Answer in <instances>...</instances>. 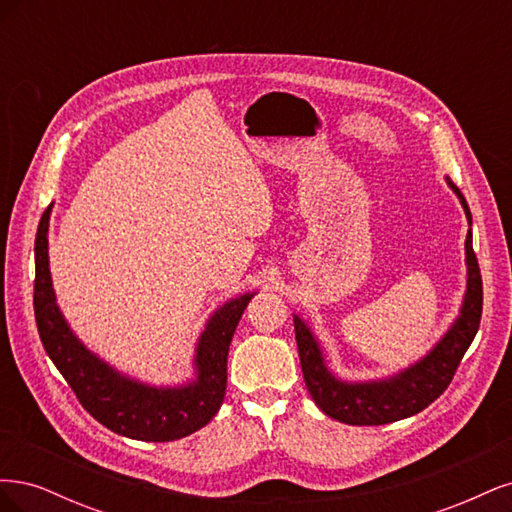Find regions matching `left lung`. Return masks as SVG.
Here are the masks:
<instances>
[{"label": "left lung", "instance_id": "8db88e82", "mask_svg": "<svg viewBox=\"0 0 512 512\" xmlns=\"http://www.w3.org/2000/svg\"><path fill=\"white\" fill-rule=\"evenodd\" d=\"M446 183L457 194L472 226V213L466 198L448 177ZM466 265L468 282L457 320L421 361L401 369L391 378L369 382L337 378L324 363V354L314 333L299 316H294V335H297L303 378L316 406L346 425H386L418 414L431 401H436L451 384L463 354L478 331L480 314H483V280H480L478 260L472 247V230L466 237Z\"/></svg>", "mask_w": 512, "mask_h": 512}]
</instances>
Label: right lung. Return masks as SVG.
Here are the masks:
<instances>
[{"mask_svg":"<svg viewBox=\"0 0 512 512\" xmlns=\"http://www.w3.org/2000/svg\"><path fill=\"white\" fill-rule=\"evenodd\" d=\"M51 209L53 205L42 213L34 247V312L46 354L83 408L119 436L143 442L179 440L205 427L224 401L228 346L254 292L230 299L207 320L196 344V380L179 386L138 382L91 352L59 312L49 269Z\"/></svg>","mask_w":512,"mask_h":512,"instance_id":"1","label":"right lung"}]
</instances>
